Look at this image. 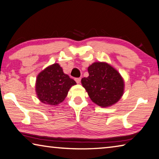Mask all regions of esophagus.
<instances>
[{
	"instance_id": "esophagus-1",
	"label": "esophagus",
	"mask_w": 159,
	"mask_h": 159,
	"mask_svg": "<svg viewBox=\"0 0 159 159\" xmlns=\"http://www.w3.org/2000/svg\"><path fill=\"white\" fill-rule=\"evenodd\" d=\"M75 80L76 81L77 84H79V83L80 82V78H75Z\"/></svg>"
}]
</instances>
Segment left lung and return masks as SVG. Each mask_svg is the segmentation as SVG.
<instances>
[{
  "label": "left lung",
  "mask_w": 159,
  "mask_h": 159,
  "mask_svg": "<svg viewBox=\"0 0 159 159\" xmlns=\"http://www.w3.org/2000/svg\"><path fill=\"white\" fill-rule=\"evenodd\" d=\"M89 75L81 84L93 102L108 107L117 102L124 92V80L117 70L107 63L95 62L88 68Z\"/></svg>",
  "instance_id": "8db88e82"
}]
</instances>
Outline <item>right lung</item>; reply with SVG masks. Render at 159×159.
<instances>
[{
  "instance_id": "add662e5",
  "label": "right lung",
  "mask_w": 159,
  "mask_h": 159,
  "mask_svg": "<svg viewBox=\"0 0 159 159\" xmlns=\"http://www.w3.org/2000/svg\"><path fill=\"white\" fill-rule=\"evenodd\" d=\"M75 84V80L65 74L59 64H54L37 75V97L45 104L56 105L64 101L70 87Z\"/></svg>"
}]
</instances>
